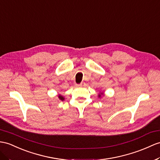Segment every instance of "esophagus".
Returning a JSON list of instances; mask_svg holds the SVG:
<instances>
[{"label":"esophagus","instance_id":"esophagus-1","mask_svg":"<svg viewBox=\"0 0 160 160\" xmlns=\"http://www.w3.org/2000/svg\"><path fill=\"white\" fill-rule=\"evenodd\" d=\"M85 85V83H80L79 85H78L77 86H78V87H83V86H84Z\"/></svg>","mask_w":160,"mask_h":160}]
</instances>
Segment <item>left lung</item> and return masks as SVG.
Listing matches in <instances>:
<instances>
[{
	"label": "left lung",
	"mask_w": 160,
	"mask_h": 160,
	"mask_svg": "<svg viewBox=\"0 0 160 160\" xmlns=\"http://www.w3.org/2000/svg\"><path fill=\"white\" fill-rule=\"evenodd\" d=\"M102 94H103V93H100V94H99V95H98V97H99V98H100V97H101V96H102Z\"/></svg>",
	"instance_id": "8db88e82"
}]
</instances>
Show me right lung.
Here are the masks:
<instances>
[{
    "mask_svg": "<svg viewBox=\"0 0 160 160\" xmlns=\"http://www.w3.org/2000/svg\"><path fill=\"white\" fill-rule=\"evenodd\" d=\"M58 98H59L60 100H64V98L62 96H61V95H59L58 96Z\"/></svg>",
    "mask_w": 160,
    "mask_h": 160,
    "instance_id": "1",
    "label": "right lung"
}]
</instances>
